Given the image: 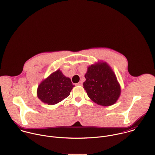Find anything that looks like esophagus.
I'll use <instances>...</instances> for the list:
<instances>
[{
  "label": "esophagus",
  "mask_w": 155,
  "mask_h": 155,
  "mask_svg": "<svg viewBox=\"0 0 155 155\" xmlns=\"http://www.w3.org/2000/svg\"><path fill=\"white\" fill-rule=\"evenodd\" d=\"M76 85H78V86H82V82H78Z\"/></svg>",
  "instance_id": "esophagus-1"
}]
</instances>
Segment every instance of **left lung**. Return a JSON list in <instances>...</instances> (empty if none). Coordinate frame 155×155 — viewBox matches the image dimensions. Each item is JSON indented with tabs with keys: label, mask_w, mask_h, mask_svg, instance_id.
<instances>
[{
	"label": "left lung",
	"mask_w": 155,
	"mask_h": 155,
	"mask_svg": "<svg viewBox=\"0 0 155 155\" xmlns=\"http://www.w3.org/2000/svg\"><path fill=\"white\" fill-rule=\"evenodd\" d=\"M85 78L84 88L89 98L97 104L111 106L119 98L121 92L120 84L106 62L98 61L88 66Z\"/></svg>",
	"instance_id": "left-lung-1"
}]
</instances>
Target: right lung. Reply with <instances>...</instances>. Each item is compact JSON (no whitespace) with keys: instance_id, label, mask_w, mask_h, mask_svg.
Here are the masks:
<instances>
[{"instance_id":"add662e5","label":"right lung","mask_w":155,"mask_h":155,"mask_svg":"<svg viewBox=\"0 0 155 155\" xmlns=\"http://www.w3.org/2000/svg\"><path fill=\"white\" fill-rule=\"evenodd\" d=\"M74 87L70 79L58 69L41 82L38 87L37 95L45 104L54 105L69 96Z\"/></svg>"}]
</instances>
